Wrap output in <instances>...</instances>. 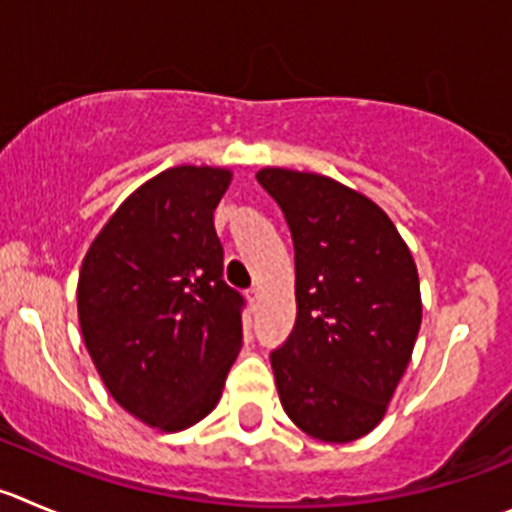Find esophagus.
Returning <instances> with one entry per match:
<instances>
[{
	"instance_id": "34e87169",
	"label": "esophagus",
	"mask_w": 512,
	"mask_h": 512,
	"mask_svg": "<svg viewBox=\"0 0 512 512\" xmlns=\"http://www.w3.org/2000/svg\"><path fill=\"white\" fill-rule=\"evenodd\" d=\"M246 299H248V306H251V309L256 311V306H259V301H261L259 289H248L246 291Z\"/></svg>"
}]
</instances>
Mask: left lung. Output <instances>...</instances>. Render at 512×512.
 Returning a JSON list of instances; mask_svg holds the SVG:
<instances>
[{
  "label": "left lung",
  "mask_w": 512,
  "mask_h": 512,
  "mask_svg": "<svg viewBox=\"0 0 512 512\" xmlns=\"http://www.w3.org/2000/svg\"><path fill=\"white\" fill-rule=\"evenodd\" d=\"M279 203L296 261V324L271 352L299 430L324 442L372 432L410 364L422 321L417 266L387 213L316 173H256Z\"/></svg>",
  "instance_id": "8db88e82"
}]
</instances>
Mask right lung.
<instances>
[{
	"label": "right lung",
	"mask_w": 512,
	"mask_h": 512,
	"mask_svg": "<svg viewBox=\"0 0 512 512\" xmlns=\"http://www.w3.org/2000/svg\"><path fill=\"white\" fill-rule=\"evenodd\" d=\"M228 183L223 168L163 170L125 198L82 261L87 352L115 402L163 432L218 405L243 342V296L223 281L213 226Z\"/></svg>",
	"instance_id": "right-lung-1"
}]
</instances>
